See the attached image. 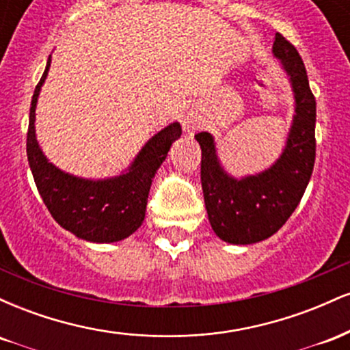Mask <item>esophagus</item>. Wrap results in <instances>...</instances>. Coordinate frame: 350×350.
<instances>
[{"mask_svg": "<svg viewBox=\"0 0 350 350\" xmlns=\"http://www.w3.org/2000/svg\"><path fill=\"white\" fill-rule=\"evenodd\" d=\"M184 128H186V130L187 131H192V130H194V128H196V123L194 122H192V120H186V122H184Z\"/></svg>", "mask_w": 350, "mask_h": 350, "instance_id": "1", "label": "esophagus"}]
</instances>
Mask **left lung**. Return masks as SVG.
I'll list each match as a JSON object with an SVG mask.
<instances>
[{
  "instance_id": "8db88e82",
  "label": "left lung",
  "mask_w": 350,
  "mask_h": 350,
  "mask_svg": "<svg viewBox=\"0 0 350 350\" xmlns=\"http://www.w3.org/2000/svg\"><path fill=\"white\" fill-rule=\"evenodd\" d=\"M273 54L291 79L296 115L281 158L268 171L237 180L224 172L212 136L196 135L202 150L200 180L211 226L224 242L247 245L268 239L298 207L316 159V98L296 47L276 33Z\"/></svg>"
}]
</instances>
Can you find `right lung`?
I'll return each mask as SVG.
<instances>
[{"mask_svg": "<svg viewBox=\"0 0 350 350\" xmlns=\"http://www.w3.org/2000/svg\"><path fill=\"white\" fill-rule=\"evenodd\" d=\"M49 67L51 57L36 85L27 126V161L36 187L55 222L79 239L98 243L126 239L143 224L151 180L166 159L172 142L183 133L180 124L171 123L152 136L126 174L107 180H85L66 174L47 161L34 131L36 103Z\"/></svg>", "mask_w": 350, "mask_h": 350, "instance_id": "1", "label": "right lung"}]
</instances>
